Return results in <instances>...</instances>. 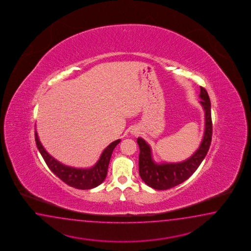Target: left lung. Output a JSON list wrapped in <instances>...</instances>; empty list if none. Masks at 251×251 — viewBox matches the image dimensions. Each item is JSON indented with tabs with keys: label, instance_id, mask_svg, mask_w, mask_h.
<instances>
[{
	"label": "left lung",
	"instance_id": "left-lung-1",
	"mask_svg": "<svg viewBox=\"0 0 251 251\" xmlns=\"http://www.w3.org/2000/svg\"><path fill=\"white\" fill-rule=\"evenodd\" d=\"M200 103L205 111V132L201 143L193 155L179 163L157 164L153 160L151 149L143 138L137 139L140 147L139 174L143 182L156 190H167L186 181L206 157L212 139L211 103L206 90L201 87Z\"/></svg>",
	"mask_w": 251,
	"mask_h": 251
}]
</instances>
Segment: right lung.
Listing matches in <instances>:
<instances>
[{"mask_svg":"<svg viewBox=\"0 0 251 251\" xmlns=\"http://www.w3.org/2000/svg\"><path fill=\"white\" fill-rule=\"evenodd\" d=\"M35 139L36 146L39 150L42 157H44L46 165L50 171L54 173L60 180L71 187L79 190H89L100 185L107 176L108 164L113 152L114 149L120 143V140H117L110 143L101 153L100 159L94 167L91 168H75L68 167L56 160L51 157L43 147L40 143L39 138L35 131Z\"/></svg>","mask_w":251,"mask_h":251,"instance_id":"right-lung-1","label":"right lung"}]
</instances>
